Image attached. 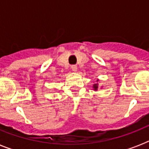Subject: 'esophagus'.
Wrapping results in <instances>:
<instances>
[{
    "mask_svg": "<svg viewBox=\"0 0 149 149\" xmlns=\"http://www.w3.org/2000/svg\"><path fill=\"white\" fill-rule=\"evenodd\" d=\"M71 69H72V71H77V65H71Z\"/></svg>",
    "mask_w": 149,
    "mask_h": 149,
    "instance_id": "esophagus-1",
    "label": "esophagus"
}]
</instances>
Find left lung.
Instances as JSON below:
<instances>
[{"label":"left lung","instance_id":"obj_1","mask_svg":"<svg viewBox=\"0 0 149 149\" xmlns=\"http://www.w3.org/2000/svg\"><path fill=\"white\" fill-rule=\"evenodd\" d=\"M97 88H98L97 84H94V85H93V89H94L95 91H97Z\"/></svg>","mask_w":149,"mask_h":149}]
</instances>
